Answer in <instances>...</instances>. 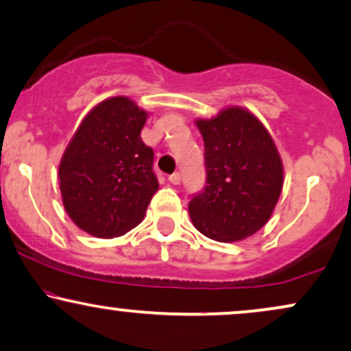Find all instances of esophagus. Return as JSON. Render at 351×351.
Here are the masks:
<instances>
[{"instance_id":"obj_1","label":"esophagus","mask_w":351,"mask_h":351,"mask_svg":"<svg viewBox=\"0 0 351 351\" xmlns=\"http://www.w3.org/2000/svg\"><path fill=\"white\" fill-rule=\"evenodd\" d=\"M168 181H170L171 184H180V181H181V175H180L178 171H175V173H173V175L168 176Z\"/></svg>"}]
</instances>
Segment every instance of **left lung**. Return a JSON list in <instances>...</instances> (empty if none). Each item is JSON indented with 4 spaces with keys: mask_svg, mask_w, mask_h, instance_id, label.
Segmentation results:
<instances>
[{
    "mask_svg": "<svg viewBox=\"0 0 351 351\" xmlns=\"http://www.w3.org/2000/svg\"><path fill=\"white\" fill-rule=\"evenodd\" d=\"M204 141L206 186L189 201L197 230L217 242H239L271 217L282 189V162L271 135L247 109L226 108L197 119Z\"/></svg>",
    "mask_w": 351,
    "mask_h": 351,
    "instance_id": "8db88e82",
    "label": "left lung"
}]
</instances>
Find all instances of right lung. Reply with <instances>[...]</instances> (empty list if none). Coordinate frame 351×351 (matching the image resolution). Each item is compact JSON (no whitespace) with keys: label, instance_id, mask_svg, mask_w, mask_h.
<instances>
[{"label":"right lung","instance_id":"obj_1","mask_svg":"<svg viewBox=\"0 0 351 351\" xmlns=\"http://www.w3.org/2000/svg\"><path fill=\"white\" fill-rule=\"evenodd\" d=\"M149 112L125 96L101 101L82 121L58 167L62 201L80 229L99 239L142 222L158 191L154 150L142 142Z\"/></svg>","mask_w":351,"mask_h":351}]
</instances>
